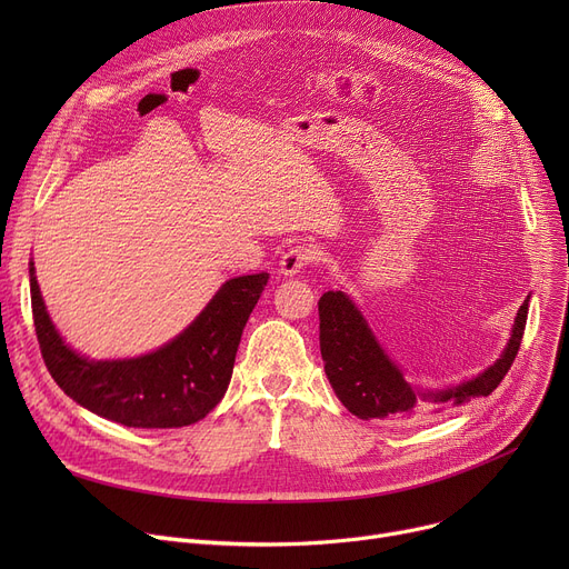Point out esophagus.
<instances>
[{"instance_id": "obj_1", "label": "esophagus", "mask_w": 569, "mask_h": 569, "mask_svg": "<svg viewBox=\"0 0 569 569\" xmlns=\"http://www.w3.org/2000/svg\"><path fill=\"white\" fill-rule=\"evenodd\" d=\"M320 258H322V251L318 244H311V242L295 244L281 258V274L292 277L297 272H302V269L309 264H318Z\"/></svg>"}]
</instances>
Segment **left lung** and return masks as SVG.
Returning a JSON list of instances; mask_svg holds the SVG:
<instances>
[{
	"instance_id": "obj_1",
	"label": "left lung",
	"mask_w": 569,
	"mask_h": 569,
	"mask_svg": "<svg viewBox=\"0 0 569 569\" xmlns=\"http://www.w3.org/2000/svg\"><path fill=\"white\" fill-rule=\"evenodd\" d=\"M318 316L325 373L339 401L362 420L373 417V420L385 422H417L422 417L442 412L450 403L461 406L472 397H489L496 390L519 352L528 318V300H523L517 313L512 339L500 360L485 373L445 392L412 390L401 371L387 360V355L376 343L362 313L341 290H327L320 297Z\"/></svg>"
}]
</instances>
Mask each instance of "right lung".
I'll use <instances>...</instances> for the list:
<instances>
[{"label":"right lung","instance_id":"add662e5","mask_svg":"<svg viewBox=\"0 0 569 569\" xmlns=\"http://www.w3.org/2000/svg\"><path fill=\"white\" fill-rule=\"evenodd\" d=\"M269 274L237 277L168 346L138 360L89 362L59 339L29 269L43 362L64 395L110 422L136 429L189 427L223 399L244 325Z\"/></svg>","mask_w":569,"mask_h":569}]
</instances>
